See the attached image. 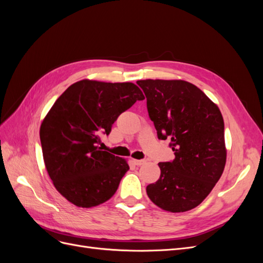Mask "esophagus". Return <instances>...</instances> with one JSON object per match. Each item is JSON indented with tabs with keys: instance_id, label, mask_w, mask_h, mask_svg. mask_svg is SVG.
Wrapping results in <instances>:
<instances>
[{
	"instance_id": "esophagus-1",
	"label": "esophagus",
	"mask_w": 263,
	"mask_h": 263,
	"mask_svg": "<svg viewBox=\"0 0 263 263\" xmlns=\"http://www.w3.org/2000/svg\"><path fill=\"white\" fill-rule=\"evenodd\" d=\"M145 162H146V160H144V159H142V160H134L135 165H141V164H144Z\"/></svg>"
}]
</instances>
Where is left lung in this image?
I'll return each instance as SVG.
<instances>
[{
  "label": "left lung",
  "instance_id": "left-lung-1",
  "mask_svg": "<svg viewBox=\"0 0 263 263\" xmlns=\"http://www.w3.org/2000/svg\"><path fill=\"white\" fill-rule=\"evenodd\" d=\"M149 118L159 139L170 138L176 158L159 162L161 174L147 186L159 208L186 212L200 205L221 177L226 163L225 126L219 108L192 83L140 80Z\"/></svg>",
  "mask_w": 263,
  "mask_h": 263
}]
</instances>
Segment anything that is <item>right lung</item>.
Returning a JSON list of instances; mask_svg holds the SVG:
<instances>
[{
  "mask_svg": "<svg viewBox=\"0 0 263 263\" xmlns=\"http://www.w3.org/2000/svg\"><path fill=\"white\" fill-rule=\"evenodd\" d=\"M145 99L130 82L82 80L54 102L41 126L46 169L58 192L79 208H93L112 197L129 165L102 150L118 116Z\"/></svg>",
  "mask_w": 263,
  "mask_h": 263,
  "instance_id": "add662e5",
  "label": "right lung"
}]
</instances>
